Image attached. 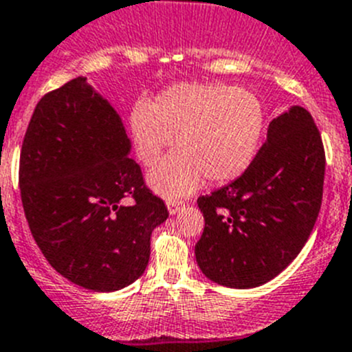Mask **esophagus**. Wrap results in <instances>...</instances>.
Returning a JSON list of instances; mask_svg holds the SVG:
<instances>
[{"instance_id": "esophagus-1", "label": "esophagus", "mask_w": 352, "mask_h": 352, "mask_svg": "<svg viewBox=\"0 0 352 352\" xmlns=\"http://www.w3.org/2000/svg\"><path fill=\"white\" fill-rule=\"evenodd\" d=\"M166 204H168L170 214H177V212H180L184 207H186V204H184V201H175V199H168Z\"/></svg>"}]
</instances>
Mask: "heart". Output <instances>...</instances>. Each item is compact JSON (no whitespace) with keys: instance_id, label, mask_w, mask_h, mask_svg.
Returning <instances> with one entry per match:
<instances>
[{"instance_id":"heart-1","label":"heart","mask_w":352,"mask_h":352,"mask_svg":"<svg viewBox=\"0 0 352 352\" xmlns=\"http://www.w3.org/2000/svg\"><path fill=\"white\" fill-rule=\"evenodd\" d=\"M265 110L249 89L233 85L184 84L131 113L137 154L147 166L156 163L175 137L177 153L148 173L160 195L173 199L208 182H228L251 164L261 140Z\"/></svg>"}]
</instances>
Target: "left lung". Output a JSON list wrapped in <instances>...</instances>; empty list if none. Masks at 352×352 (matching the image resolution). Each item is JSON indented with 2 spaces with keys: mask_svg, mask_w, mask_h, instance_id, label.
<instances>
[{
  "mask_svg": "<svg viewBox=\"0 0 352 352\" xmlns=\"http://www.w3.org/2000/svg\"><path fill=\"white\" fill-rule=\"evenodd\" d=\"M324 166L312 116L303 107H291L275 117L245 172L198 198L205 228L195 254L201 272L221 286L239 289L277 277L314 230Z\"/></svg>",
  "mask_w": 352,
  "mask_h": 352,
  "instance_id": "obj_1",
  "label": "left lung"
}]
</instances>
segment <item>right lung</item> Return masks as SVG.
Instances as JSON below:
<instances>
[{
    "label": "right lung",
    "instance_id": "add662e5",
    "mask_svg": "<svg viewBox=\"0 0 352 352\" xmlns=\"http://www.w3.org/2000/svg\"><path fill=\"white\" fill-rule=\"evenodd\" d=\"M121 117L84 77L38 101L19 186L31 235L56 272L109 293L135 283L168 210L145 184Z\"/></svg>",
    "mask_w": 352,
    "mask_h": 352
}]
</instances>
